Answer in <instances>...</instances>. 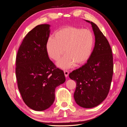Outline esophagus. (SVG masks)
I'll list each match as a JSON object with an SVG mask.
<instances>
[{
	"label": "esophagus",
	"instance_id": "1",
	"mask_svg": "<svg viewBox=\"0 0 127 127\" xmlns=\"http://www.w3.org/2000/svg\"><path fill=\"white\" fill-rule=\"evenodd\" d=\"M64 74L65 77H68L69 75V72L67 70H64Z\"/></svg>",
	"mask_w": 127,
	"mask_h": 127
}]
</instances>
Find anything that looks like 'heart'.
Instances as JSON below:
<instances>
[{"label": "heart", "instance_id": "obj_1", "mask_svg": "<svg viewBox=\"0 0 127 127\" xmlns=\"http://www.w3.org/2000/svg\"><path fill=\"white\" fill-rule=\"evenodd\" d=\"M94 44L93 34L87 29L67 26L58 30L54 36L50 37L45 44L49 57L53 60L58 59L66 53L57 63L63 69L70 68L85 64L89 59Z\"/></svg>", "mask_w": 127, "mask_h": 127}]
</instances>
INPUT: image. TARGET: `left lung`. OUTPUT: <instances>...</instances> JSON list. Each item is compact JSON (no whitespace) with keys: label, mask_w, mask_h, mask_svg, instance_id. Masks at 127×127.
<instances>
[{"label":"left lung","mask_w":127,"mask_h":127,"mask_svg":"<svg viewBox=\"0 0 127 127\" xmlns=\"http://www.w3.org/2000/svg\"><path fill=\"white\" fill-rule=\"evenodd\" d=\"M90 23L95 37L93 51L87 62L69 74L76 82L74 94L75 102L84 108L101 104L109 94L113 73V55L108 41L92 22Z\"/></svg>","instance_id":"left-lung-1"}]
</instances>
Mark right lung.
<instances>
[{
  "instance_id": "obj_1",
  "label": "right lung",
  "mask_w": 127,
  "mask_h": 127,
  "mask_svg": "<svg viewBox=\"0 0 127 127\" xmlns=\"http://www.w3.org/2000/svg\"><path fill=\"white\" fill-rule=\"evenodd\" d=\"M50 25H39L26 34L17 53L16 76L23 100L31 109L43 111L54 102L56 87L65 80L64 71L50 60L45 44Z\"/></svg>"
}]
</instances>
